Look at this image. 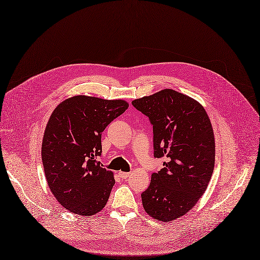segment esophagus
I'll return each mask as SVG.
<instances>
[{"label": "esophagus", "mask_w": 260, "mask_h": 260, "mask_svg": "<svg viewBox=\"0 0 260 260\" xmlns=\"http://www.w3.org/2000/svg\"><path fill=\"white\" fill-rule=\"evenodd\" d=\"M119 176L121 178H127L129 176V173H127V172H119Z\"/></svg>", "instance_id": "34e87169"}]
</instances>
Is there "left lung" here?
I'll return each mask as SVG.
<instances>
[{"instance_id":"left-lung-1","label":"left lung","mask_w":260,"mask_h":260,"mask_svg":"<svg viewBox=\"0 0 260 260\" xmlns=\"http://www.w3.org/2000/svg\"><path fill=\"white\" fill-rule=\"evenodd\" d=\"M153 126L154 157H166L141 193L149 216L169 222L184 216L205 192L214 167V137L205 109L183 93L165 89L132 102Z\"/></svg>"}]
</instances>
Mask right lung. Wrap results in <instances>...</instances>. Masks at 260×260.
I'll return each mask as SVG.
<instances>
[{"label":"right lung","mask_w":260,"mask_h":260,"mask_svg":"<svg viewBox=\"0 0 260 260\" xmlns=\"http://www.w3.org/2000/svg\"><path fill=\"white\" fill-rule=\"evenodd\" d=\"M127 107L122 100L75 95L53 111L42 140V164L52 193L66 209L90 217L106 205L116 182L98 161L101 138Z\"/></svg>","instance_id":"obj_1"}]
</instances>
